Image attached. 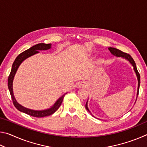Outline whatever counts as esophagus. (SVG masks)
<instances>
[{"mask_svg": "<svg viewBox=\"0 0 147 147\" xmlns=\"http://www.w3.org/2000/svg\"><path fill=\"white\" fill-rule=\"evenodd\" d=\"M85 86V84H84V83H81V84H80V85H79V88H84V87Z\"/></svg>", "mask_w": 147, "mask_h": 147, "instance_id": "esophagus-1", "label": "esophagus"}]
</instances>
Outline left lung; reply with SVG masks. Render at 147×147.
Segmentation results:
<instances>
[{
    "mask_svg": "<svg viewBox=\"0 0 147 147\" xmlns=\"http://www.w3.org/2000/svg\"><path fill=\"white\" fill-rule=\"evenodd\" d=\"M109 51L111 52V53L113 54V55H115L117 57H123V58H125L126 59H128V60L130 62V63L132 65V66L134 67V71H135V73L137 75V77H138V95L139 94V86H140V74H139V72L138 71V69H137L136 67V65L135 61H134V59L131 58V56L129 54H127L126 53H124V52L120 51V50H119L117 49H115V48H112V47H109L108 48ZM86 108L87 110L88 111H89V109L88 108V102H87L86 104ZM90 112V111H89Z\"/></svg>",
    "mask_w": 147,
    "mask_h": 147,
    "instance_id": "obj_1",
    "label": "left lung"
}]
</instances>
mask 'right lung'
Returning a JSON list of instances; mask_svg holds the SVG:
<instances>
[{
	"label": "right lung",
	"instance_id": "add662e5",
	"mask_svg": "<svg viewBox=\"0 0 147 147\" xmlns=\"http://www.w3.org/2000/svg\"><path fill=\"white\" fill-rule=\"evenodd\" d=\"M51 44H45V43H39L37 44L36 45L32 47L31 48L29 49L26 50V51L23 52L19 55L17 57L16 59H15L13 65H12L11 70L10 72V74L8 76V89L9 91V93H10L12 101H13V104L14 106L19 110L21 112L25 113L28 114L29 115H31L32 117H46L51 115L52 114H53L55 111H57L59 106H61V104L63 102V98L65 94H63V96H61L58 100H57L56 102L54 104V105L51 108L46 109V110H43V111H35V110H32V109H27L24 107L22 106L21 105L17 102L16 101V98L14 97L13 93V86H12V84H13V80L15 74L16 73V71L17 69L20 65L22 62H23L24 59H26L28 57L31 56L34 54L38 53L39 51H41V50H47L51 48Z\"/></svg>",
	"mask_w": 147,
	"mask_h": 147
}]
</instances>
